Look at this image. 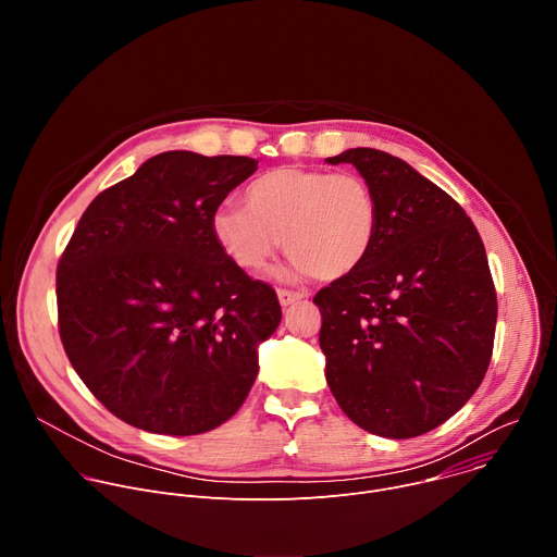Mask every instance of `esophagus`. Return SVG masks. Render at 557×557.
<instances>
[{
	"mask_svg": "<svg viewBox=\"0 0 557 557\" xmlns=\"http://www.w3.org/2000/svg\"><path fill=\"white\" fill-rule=\"evenodd\" d=\"M277 299H280V304L286 308V306H290V304H295V301H299V299H304V295L301 293H295V290H286V288H277Z\"/></svg>",
	"mask_w": 557,
	"mask_h": 557,
	"instance_id": "1",
	"label": "esophagus"
}]
</instances>
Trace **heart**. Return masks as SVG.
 Masks as SVG:
<instances>
[{"label":"heart","mask_w":557,"mask_h":557,"mask_svg":"<svg viewBox=\"0 0 557 557\" xmlns=\"http://www.w3.org/2000/svg\"><path fill=\"white\" fill-rule=\"evenodd\" d=\"M245 202L218 207L211 228L226 258L249 273L275 256L282 237L288 275L324 282L359 271L376 245L379 200L357 172L277 168L249 183Z\"/></svg>","instance_id":"b5f03b06"}]
</instances>
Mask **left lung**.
Here are the masks:
<instances>
[{
	"instance_id": "left-lung-1",
	"label": "left lung",
	"mask_w": 557,
	"mask_h": 557,
	"mask_svg": "<svg viewBox=\"0 0 557 557\" xmlns=\"http://www.w3.org/2000/svg\"><path fill=\"white\" fill-rule=\"evenodd\" d=\"M381 226L366 264L314 295L320 346L339 408L370 434L421 436L479 389L496 335V288L462 207L401 158L355 147Z\"/></svg>"
}]
</instances>
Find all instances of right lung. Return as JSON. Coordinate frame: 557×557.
I'll return each instance as SVG.
<instances>
[{
	"label": "right lung",
	"mask_w": 557,
	"mask_h": 557,
	"mask_svg": "<svg viewBox=\"0 0 557 557\" xmlns=\"http://www.w3.org/2000/svg\"><path fill=\"white\" fill-rule=\"evenodd\" d=\"M258 170L249 156L165 151L101 191L57 267L59 335L97 399L153 434L228 421L282 320L275 290L237 269L211 215Z\"/></svg>",
	"instance_id": "add662e5"
}]
</instances>
